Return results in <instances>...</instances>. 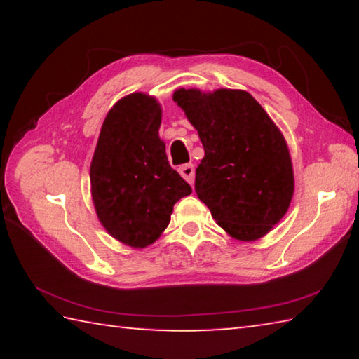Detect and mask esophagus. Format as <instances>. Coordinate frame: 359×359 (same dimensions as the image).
<instances>
[{
	"label": "esophagus",
	"mask_w": 359,
	"mask_h": 359,
	"mask_svg": "<svg viewBox=\"0 0 359 359\" xmlns=\"http://www.w3.org/2000/svg\"><path fill=\"white\" fill-rule=\"evenodd\" d=\"M179 172L182 177H184L188 184H193L194 180V166L191 165V163H187V165H182L179 168Z\"/></svg>",
	"instance_id": "34e87169"
}]
</instances>
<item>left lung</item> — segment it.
<instances>
[{
  "label": "left lung",
  "mask_w": 359,
  "mask_h": 359,
  "mask_svg": "<svg viewBox=\"0 0 359 359\" xmlns=\"http://www.w3.org/2000/svg\"><path fill=\"white\" fill-rule=\"evenodd\" d=\"M174 101L204 147L194 179L198 198L231 238H263L287 214L294 191L280 130L244 90L180 88Z\"/></svg>",
  "instance_id": "8db88e82"
}]
</instances>
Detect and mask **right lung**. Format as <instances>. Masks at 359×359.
<instances>
[{
    "mask_svg": "<svg viewBox=\"0 0 359 359\" xmlns=\"http://www.w3.org/2000/svg\"><path fill=\"white\" fill-rule=\"evenodd\" d=\"M160 125L154 96H125L109 111L90 166L96 215L112 238L135 248L154 244L174 204L191 193L169 165Z\"/></svg>",
    "mask_w": 359,
    "mask_h": 359,
    "instance_id": "obj_1",
    "label": "right lung"
}]
</instances>
